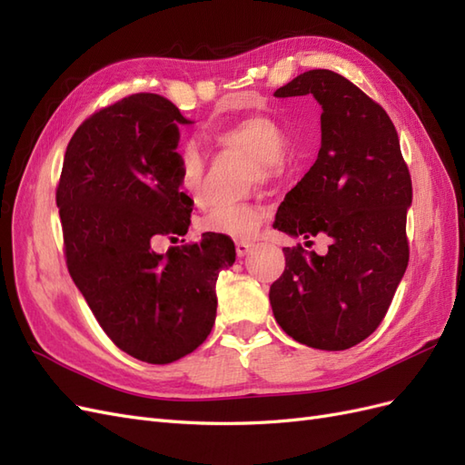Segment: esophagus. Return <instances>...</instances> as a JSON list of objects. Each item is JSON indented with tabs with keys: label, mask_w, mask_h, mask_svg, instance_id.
Here are the masks:
<instances>
[{
	"label": "esophagus",
	"mask_w": 465,
	"mask_h": 465,
	"mask_svg": "<svg viewBox=\"0 0 465 465\" xmlns=\"http://www.w3.org/2000/svg\"><path fill=\"white\" fill-rule=\"evenodd\" d=\"M253 243L252 242H235V253L237 257H245L249 252H252Z\"/></svg>",
	"instance_id": "esophagus-1"
}]
</instances>
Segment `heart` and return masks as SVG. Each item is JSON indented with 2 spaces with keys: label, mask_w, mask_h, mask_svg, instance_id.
Segmentation results:
<instances>
[{
  "label": "heart",
  "mask_w": 465,
  "mask_h": 465,
  "mask_svg": "<svg viewBox=\"0 0 465 465\" xmlns=\"http://www.w3.org/2000/svg\"><path fill=\"white\" fill-rule=\"evenodd\" d=\"M213 145L222 151L243 154L252 161L249 178L252 183H277L287 176L292 164L289 151V134L275 117L253 114L223 125L212 134ZM178 184L193 198L194 204L204 206L206 202V159L202 151L184 143L176 153ZM263 210L253 202H237V204H220L208 212L202 220V230L218 233L233 240H252L255 235Z\"/></svg>",
  "instance_id": "obj_1"
}]
</instances>
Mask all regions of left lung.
<instances>
[{"label": "left lung", "instance_id": "8db88e82", "mask_svg": "<svg viewBox=\"0 0 465 465\" xmlns=\"http://www.w3.org/2000/svg\"><path fill=\"white\" fill-rule=\"evenodd\" d=\"M306 94L322 105V145L272 225L304 240L326 235L330 245L324 255L282 247L284 271L269 301L292 340L340 351L383 322L407 271L412 183L397 129L375 100L326 68L299 74L275 96Z\"/></svg>", "mask_w": 465, "mask_h": 465}]
</instances>
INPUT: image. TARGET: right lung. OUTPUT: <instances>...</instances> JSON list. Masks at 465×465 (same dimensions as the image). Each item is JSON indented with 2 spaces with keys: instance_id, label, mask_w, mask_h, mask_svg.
Wrapping results in <instances>:
<instances>
[{
  "instance_id": "right-lung-1",
  "label": "right lung",
  "mask_w": 465,
  "mask_h": 465,
  "mask_svg": "<svg viewBox=\"0 0 465 465\" xmlns=\"http://www.w3.org/2000/svg\"><path fill=\"white\" fill-rule=\"evenodd\" d=\"M159 94H131L92 114L70 139L56 206L70 277L115 346L164 365L194 351L216 320V281L232 267L230 237L154 253L186 235L193 200L178 184V125ZM184 242V240H183Z\"/></svg>"
}]
</instances>
